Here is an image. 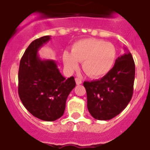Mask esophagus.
Masks as SVG:
<instances>
[{
  "label": "esophagus",
  "mask_w": 150,
  "mask_h": 150,
  "mask_svg": "<svg viewBox=\"0 0 150 150\" xmlns=\"http://www.w3.org/2000/svg\"><path fill=\"white\" fill-rule=\"evenodd\" d=\"M75 82H76V84L79 85V84H81L82 83V81L81 80L80 78H75Z\"/></svg>",
  "instance_id": "obj_1"
}]
</instances>
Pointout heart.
I'll use <instances>...</instances> for the list:
<instances>
[{
  "label": "heart",
  "instance_id": "heart-1",
  "mask_svg": "<svg viewBox=\"0 0 150 150\" xmlns=\"http://www.w3.org/2000/svg\"><path fill=\"white\" fill-rule=\"evenodd\" d=\"M117 50L112 43L102 40L83 39L75 42L71 53L63 52V61L69 71L76 70L78 62H82V69L89 77L94 79L107 75L115 63Z\"/></svg>",
  "mask_w": 150,
  "mask_h": 150
}]
</instances>
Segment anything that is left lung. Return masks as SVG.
Instances as JSON below:
<instances>
[{
  "instance_id": "obj_1",
  "label": "left lung",
  "mask_w": 150,
  "mask_h": 150,
  "mask_svg": "<svg viewBox=\"0 0 150 150\" xmlns=\"http://www.w3.org/2000/svg\"><path fill=\"white\" fill-rule=\"evenodd\" d=\"M116 60L110 72L100 80L83 82L87 109L93 118L108 120L122 112L133 94L135 66L129 50Z\"/></svg>"
}]
</instances>
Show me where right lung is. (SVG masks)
<instances>
[{
	"label": "right lung",
	"mask_w": 150,
	"mask_h": 150,
	"mask_svg": "<svg viewBox=\"0 0 150 150\" xmlns=\"http://www.w3.org/2000/svg\"><path fill=\"white\" fill-rule=\"evenodd\" d=\"M50 40V36L36 39L23 54L18 69V95L32 115L51 122L63 115L75 81L73 76L66 79L61 75L54 60L40 57L39 49Z\"/></svg>",
	"instance_id": "obj_1"
}]
</instances>
